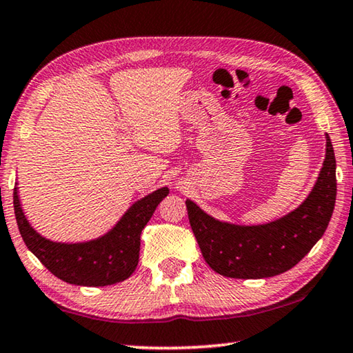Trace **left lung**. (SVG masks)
I'll return each mask as SVG.
<instances>
[{
  "label": "left lung",
  "instance_id": "8db88e82",
  "mask_svg": "<svg viewBox=\"0 0 353 353\" xmlns=\"http://www.w3.org/2000/svg\"><path fill=\"white\" fill-rule=\"evenodd\" d=\"M325 159L318 181L296 210L268 224L223 223L187 199L188 219L202 256L232 279H266L296 266L321 240L336 201V160L325 134Z\"/></svg>",
  "mask_w": 353,
  "mask_h": 353
}]
</instances>
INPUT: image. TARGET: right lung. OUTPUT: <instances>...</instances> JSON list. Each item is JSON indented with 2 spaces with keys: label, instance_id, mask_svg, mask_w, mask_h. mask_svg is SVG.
<instances>
[{
  "label": "right lung",
  "instance_id": "obj_1",
  "mask_svg": "<svg viewBox=\"0 0 353 353\" xmlns=\"http://www.w3.org/2000/svg\"><path fill=\"white\" fill-rule=\"evenodd\" d=\"M168 193L166 187L152 191L130 205L107 234L83 243H57L41 236L26 219L17 187L14 210L23 241L48 271L71 285L105 286L132 276L139 265L141 230Z\"/></svg>",
  "mask_w": 353,
  "mask_h": 353
}]
</instances>
